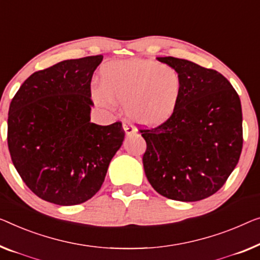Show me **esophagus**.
Returning a JSON list of instances; mask_svg holds the SVG:
<instances>
[{"label":"esophagus","mask_w":260,"mask_h":260,"mask_svg":"<svg viewBox=\"0 0 260 260\" xmlns=\"http://www.w3.org/2000/svg\"><path fill=\"white\" fill-rule=\"evenodd\" d=\"M122 127H123V129H125L127 135L135 134V132H137V129H135L134 127H133V125H131L129 122H123L122 123Z\"/></svg>","instance_id":"34e87169"}]
</instances>
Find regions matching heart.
<instances>
[{
  "mask_svg": "<svg viewBox=\"0 0 260 260\" xmlns=\"http://www.w3.org/2000/svg\"><path fill=\"white\" fill-rule=\"evenodd\" d=\"M182 78L179 71L154 60L134 59L107 64L102 70V86L92 88L96 105L112 108L123 104L128 117L153 125L170 117L179 103Z\"/></svg>",
  "mask_w": 260,
  "mask_h": 260,
  "instance_id": "heart-1",
  "label": "heart"
}]
</instances>
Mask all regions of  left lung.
I'll return each instance as SVG.
<instances>
[{
    "mask_svg": "<svg viewBox=\"0 0 260 260\" xmlns=\"http://www.w3.org/2000/svg\"><path fill=\"white\" fill-rule=\"evenodd\" d=\"M158 61L179 71L182 91L172 115L140 128L149 183L169 200L195 202L214 195L238 164L243 117L238 93L216 70L175 57Z\"/></svg>",
    "mask_w": 260,
    "mask_h": 260,
    "instance_id": "left-lung-1",
    "label": "left lung"
}]
</instances>
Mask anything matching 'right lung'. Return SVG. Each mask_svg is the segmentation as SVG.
Masks as SVG:
<instances>
[{
    "label": "right lung",
    "mask_w": 260,
    "mask_h": 260,
    "mask_svg": "<svg viewBox=\"0 0 260 260\" xmlns=\"http://www.w3.org/2000/svg\"><path fill=\"white\" fill-rule=\"evenodd\" d=\"M102 60V55L69 59L34 72L10 103L11 161L26 187L46 202L90 200L122 145L121 122H90L91 80Z\"/></svg>",
    "instance_id": "right-lung-1"
}]
</instances>
